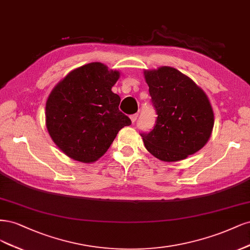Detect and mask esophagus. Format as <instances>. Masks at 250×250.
I'll return each instance as SVG.
<instances>
[{
	"instance_id": "1",
	"label": "esophagus",
	"mask_w": 250,
	"mask_h": 250,
	"mask_svg": "<svg viewBox=\"0 0 250 250\" xmlns=\"http://www.w3.org/2000/svg\"><path fill=\"white\" fill-rule=\"evenodd\" d=\"M137 117H138V114H133V115H131L130 116V118H131V120H132V123L134 124L136 120H137Z\"/></svg>"
}]
</instances>
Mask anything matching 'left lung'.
<instances>
[{"label":"left lung","mask_w":250,"mask_h":250,"mask_svg":"<svg viewBox=\"0 0 250 250\" xmlns=\"http://www.w3.org/2000/svg\"><path fill=\"white\" fill-rule=\"evenodd\" d=\"M157 120L141 133L144 146L157 159L176 162L203 148L214 126V112L205 91L178 69L144 70Z\"/></svg>","instance_id":"1"}]
</instances>
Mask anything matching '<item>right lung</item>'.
<instances>
[{
    "label": "right lung",
    "mask_w": 250,
    "mask_h": 250,
    "mask_svg": "<svg viewBox=\"0 0 250 250\" xmlns=\"http://www.w3.org/2000/svg\"><path fill=\"white\" fill-rule=\"evenodd\" d=\"M119 71L92 62L71 70L54 87L45 104V125L64 154L92 163L108 150L117 133L131 119L118 109L112 92Z\"/></svg>",
    "instance_id": "1"
}]
</instances>
